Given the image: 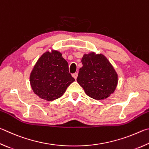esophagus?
<instances>
[{"label":"esophagus","instance_id":"obj_1","mask_svg":"<svg viewBox=\"0 0 149 149\" xmlns=\"http://www.w3.org/2000/svg\"><path fill=\"white\" fill-rule=\"evenodd\" d=\"M77 77H78V73L77 72H75V73H74V74H72V77L74 78V79H77Z\"/></svg>","mask_w":149,"mask_h":149}]
</instances>
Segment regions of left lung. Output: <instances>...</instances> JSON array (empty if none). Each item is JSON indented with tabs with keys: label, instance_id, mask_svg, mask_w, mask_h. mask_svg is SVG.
I'll use <instances>...</instances> for the list:
<instances>
[{
	"label": "left lung",
	"instance_id": "obj_1",
	"mask_svg": "<svg viewBox=\"0 0 149 149\" xmlns=\"http://www.w3.org/2000/svg\"><path fill=\"white\" fill-rule=\"evenodd\" d=\"M82 63L77 80L85 93L96 100L109 97L116 88L118 74L107 57L91 52L83 56Z\"/></svg>",
	"mask_w": 149,
	"mask_h": 149
}]
</instances>
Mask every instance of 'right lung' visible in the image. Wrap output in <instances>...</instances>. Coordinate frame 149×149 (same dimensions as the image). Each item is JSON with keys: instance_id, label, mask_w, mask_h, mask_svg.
Wrapping results in <instances>:
<instances>
[{"instance_id": "add662e5", "label": "right lung", "mask_w": 149, "mask_h": 149, "mask_svg": "<svg viewBox=\"0 0 149 149\" xmlns=\"http://www.w3.org/2000/svg\"><path fill=\"white\" fill-rule=\"evenodd\" d=\"M74 81L67 61L56 50L42 55L30 74V84L34 93L46 101L61 97Z\"/></svg>"}]
</instances>
